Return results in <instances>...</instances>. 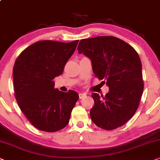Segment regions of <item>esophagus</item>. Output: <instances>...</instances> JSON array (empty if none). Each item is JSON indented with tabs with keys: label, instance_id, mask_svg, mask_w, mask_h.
Returning a JSON list of instances; mask_svg holds the SVG:
<instances>
[{
	"label": "esophagus",
	"instance_id": "esophagus-1",
	"mask_svg": "<svg viewBox=\"0 0 160 160\" xmlns=\"http://www.w3.org/2000/svg\"><path fill=\"white\" fill-rule=\"evenodd\" d=\"M86 96V93H79V98H80V99H82V98H84Z\"/></svg>",
	"mask_w": 160,
	"mask_h": 160
}]
</instances>
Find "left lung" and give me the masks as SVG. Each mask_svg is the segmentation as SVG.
Masks as SVG:
<instances>
[{
	"label": "left lung",
	"mask_w": 160,
	"mask_h": 160,
	"mask_svg": "<svg viewBox=\"0 0 160 160\" xmlns=\"http://www.w3.org/2000/svg\"><path fill=\"white\" fill-rule=\"evenodd\" d=\"M78 50L91 59L95 77L110 89L105 97L91 94V120L106 130L123 126L137 111L143 92L139 55L127 42L110 36L82 39Z\"/></svg>",
	"instance_id": "obj_1"
}]
</instances>
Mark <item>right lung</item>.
Here are the masks:
<instances>
[{"instance_id": "obj_1", "label": "right lung", "mask_w": 160, "mask_h": 160, "mask_svg": "<svg viewBox=\"0 0 160 160\" xmlns=\"http://www.w3.org/2000/svg\"><path fill=\"white\" fill-rule=\"evenodd\" d=\"M79 40L64 42L43 40L25 48L13 68L14 96L21 111L41 131L53 132L69 123L78 93L54 88L53 79L63 73Z\"/></svg>"}]
</instances>
